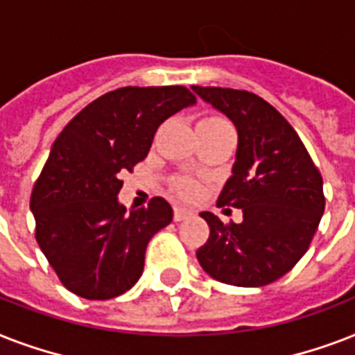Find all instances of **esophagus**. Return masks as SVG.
<instances>
[{"label": "esophagus", "mask_w": 355, "mask_h": 355, "mask_svg": "<svg viewBox=\"0 0 355 355\" xmlns=\"http://www.w3.org/2000/svg\"><path fill=\"white\" fill-rule=\"evenodd\" d=\"M189 216H191V210H188V208H180V206H175V221H184V219Z\"/></svg>", "instance_id": "obj_1"}]
</instances>
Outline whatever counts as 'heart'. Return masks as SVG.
I'll list each match as a JSON object with an SVG mask.
<instances>
[{
    "instance_id": "heart-1",
    "label": "heart",
    "mask_w": 355,
    "mask_h": 355,
    "mask_svg": "<svg viewBox=\"0 0 355 355\" xmlns=\"http://www.w3.org/2000/svg\"><path fill=\"white\" fill-rule=\"evenodd\" d=\"M202 121H225V119L214 118V116H211V118H206V119H202ZM173 186H175V189H177L180 195H193L195 193V186L189 182V180H186V178H180V180H177V182L173 184Z\"/></svg>"
}]
</instances>
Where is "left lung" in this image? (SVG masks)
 Masks as SVG:
<instances>
[{
  "label": "left lung",
  "instance_id": "obj_1",
  "mask_svg": "<svg viewBox=\"0 0 355 355\" xmlns=\"http://www.w3.org/2000/svg\"><path fill=\"white\" fill-rule=\"evenodd\" d=\"M191 90L236 125L232 177L217 206L243 211L225 223L211 211L200 217L210 237L197 250L200 267L217 282L261 287L297 265L324 214L322 177L295 128L256 94L216 86Z\"/></svg>",
  "mask_w": 355,
  "mask_h": 355
}]
</instances>
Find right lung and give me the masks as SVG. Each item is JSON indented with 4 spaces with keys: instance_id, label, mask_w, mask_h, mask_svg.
<instances>
[{
    "instance_id": "right-lung-1",
    "label": "right lung",
    "mask_w": 355,
    "mask_h": 355,
    "mask_svg": "<svg viewBox=\"0 0 355 355\" xmlns=\"http://www.w3.org/2000/svg\"><path fill=\"white\" fill-rule=\"evenodd\" d=\"M195 103L184 86H125L92 101L58 134L31 211L36 241L66 289L108 300L139 280L145 248L173 221V208L155 197L127 210L119 177L147 156L162 123Z\"/></svg>"
}]
</instances>
